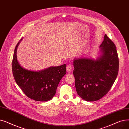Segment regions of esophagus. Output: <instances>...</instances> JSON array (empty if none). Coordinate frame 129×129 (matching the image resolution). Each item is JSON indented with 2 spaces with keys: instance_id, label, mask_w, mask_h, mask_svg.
<instances>
[{
  "instance_id": "esophagus-1",
  "label": "esophagus",
  "mask_w": 129,
  "mask_h": 129,
  "mask_svg": "<svg viewBox=\"0 0 129 129\" xmlns=\"http://www.w3.org/2000/svg\"><path fill=\"white\" fill-rule=\"evenodd\" d=\"M72 67L71 65H67V67H66V71L70 73L72 71Z\"/></svg>"
}]
</instances>
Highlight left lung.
I'll return each mask as SVG.
<instances>
[{
	"label": "left lung",
	"mask_w": 129,
	"mask_h": 129,
	"mask_svg": "<svg viewBox=\"0 0 129 129\" xmlns=\"http://www.w3.org/2000/svg\"><path fill=\"white\" fill-rule=\"evenodd\" d=\"M96 60L74 59L73 75L77 94L87 101H95L110 91L119 72V57L114 43L105 34Z\"/></svg>",
	"instance_id": "left-lung-1"
}]
</instances>
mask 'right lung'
Returning a JSON list of instances; mask_svg holds the SVG:
<instances>
[{
    "label": "right lung",
    "mask_w": 129,
    "mask_h": 129,
    "mask_svg": "<svg viewBox=\"0 0 129 129\" xmlns=\"http://www.w3.org/2000/svg\"><path fill=\"white\" fill-rule=\"evenodd\" d=\"M21 40L16 45L13 58L14 79L27 97L37 101H47L56 92L60 81L66 74V65L50 67L39 72L24 69L17 59V48Z\"/></svg>",
    "instance_id": "add662e5"
}]
</instances>
